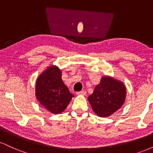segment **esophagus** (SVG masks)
I'll list each match as a JSON object with an SVG mask.
<instances>
[{
    "label": "esophagus",
    "mask_w": 153,
    "mask_h": 153,
    "mask_svg": "<svg viewBox=\"0 0 153 153\" xmlns=\"http://www.w3.org/2000/svg\"><path fill=\"white\" fill-rule=\"evenodd\" d=\"M76 94L78 95V96H85V94H86V91H80V92H77Z\"/></svg>",
    "instance_id": "34e87169"
}]
</instances>
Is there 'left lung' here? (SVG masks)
<instances>
[{
    "label": "left lung",
    "instance_id": "obj_1",
    "mask_svg": "<svg viewBox=\"0 0 153 153\" xmlns=\"http://www.w3.org/2000/svg\"><path fill=\"white\" fill-rule=\"evenodd\" d=\"M127 89L124 82L105 75L88 98L92 109L100 117H108L118 111L125 102Z\"/></svg>",
    "mask_w": 153,
    "mask_h": 153
}]
</instances>
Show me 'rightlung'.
<instances>
[{"label":"right lung","instance_id":"1","mask_svg":"<svg viewBox=\"0 0 153 153\" xmlns=\"http://www.w3.org/2000/svg\"><path fill=\"white\" fill-rule=\"evenodd\" d=\"M35 95L42 106L52 114L64 111L74 95L62 80V71L57 65L48 66L38 76Z\"/></svg>","mask_w":153,"mask_h":153}]
</instances>
